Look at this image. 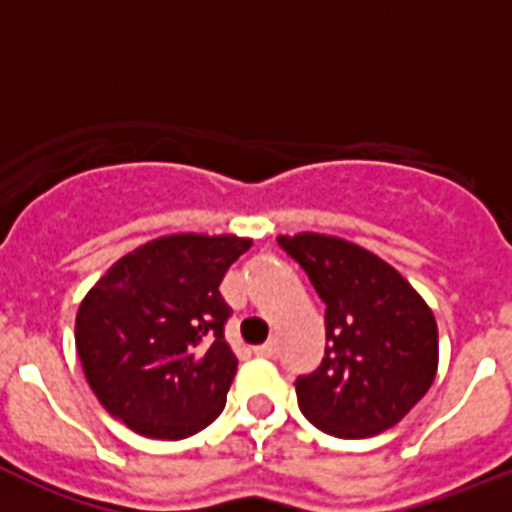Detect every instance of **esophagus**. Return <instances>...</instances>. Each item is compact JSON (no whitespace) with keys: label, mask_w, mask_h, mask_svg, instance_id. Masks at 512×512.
Returning <instances> with one entry per match:
<instances>
[{"label":"esophagus","mask_w":512,"mask_h":512,"mask_svg":"<svg viewBox=\"0 0 512 512\" xmlns=\"http://www.w3.org/2000/svg\"><path fill=\"white\" fill-rule=\"evenodd\" d=\"M253 354L264 356V359H274V356H277V343L269 341V343H264V346H256L253 348Z\"/></svg>","instance_id":"1"}]
</instances>
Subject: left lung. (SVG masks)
I'll list each match as a JSON object with an SVG mask.
<instances>
[{"mask_svg":"<svg viewBox=\"0 0 512 512\" xmlns=\"http://www.w3.org/2000/svg\"><path fill=\"white\" fill-rule=\"evenodd\" d=\"M325 302V356L295 379L300 410L336 438H369L400 423L431 390L438 328L400 271L333 235H279Z\"/></svg>","mask_w":512,"mask_h":512,"instance_id":"1","label":"left lung"}]
</instances>
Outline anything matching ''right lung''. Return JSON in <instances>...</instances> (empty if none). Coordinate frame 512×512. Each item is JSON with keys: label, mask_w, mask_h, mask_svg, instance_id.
Returning a JSON list of instances; mask_svg holds the SVG:
<instances>
[{"label": "right lung", "mask_w": 512, "mask_h": 512, "mask_svg": "<svg viewBox=\"0 0 512 512\" xmlns=\"http://www.w3.org/2000/svg\"><path fill=\"white\" fill-rule=\"evenodd\" d=\"M248 238L166 235L122 256L76 312V351L104 410L146 438L194 436L223 413L238 359L220 282Z\"/></svg>", "instance_id": "right-lung-1"}]
</instances>
